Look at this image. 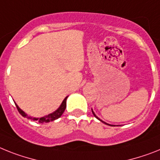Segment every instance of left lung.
<instances>
[{"instance_id":"8db88e82","label":"left lung","mask_w":160,"mask_h":160,"mask_svg":"<svg viewBox=\"0 0 160 160\" xmlns=\"http://www.w3.org/2000/svg\"><path fill=\"white\" fill-rule=\"evenodd\" d=\"M92 114H93V115H94L95 117H96L97 119H99V120H100L101 122H102V123H105V124H107V125H110V126H115V125H111V124H109V123H106V122L102 121V119H99V118L98 117V116H97L96 115H95V113H94V112H93V111H92Z\"/></svg>"}]
</instances>
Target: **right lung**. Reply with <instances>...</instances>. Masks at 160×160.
<instances>
[{
	"label": "right lung",
	"instance_id": "1",
	"mask_svg": "<svg viewBox=\"0 0 160 160\" xmlns=\"http://www.w3.org/2000/svg\"><path fill=\"white\" fill-rule=\"evenodd\" d=\"M68 98V96L66 97L65 98H64V100L62 101V104L60 105V107H58L56 111H53V113H50L49 114V115H45V116H43V117H41V118H36V117H32V116H29V115H27V114L25 113L22 110L20 109L19 107H18L15 102L14 103H15V106L16 107H17V109H18V112H19V113L21 114L23 117L28 118V119H32V120H33V121H37L40 123H49V122L53 121V120H55V119H57L59 117H61V115L63 114L64 111H65L66 109V107H67V98Z\"/></svg>",
	"mask_w": 160,
	"mask_h": 160
}]
</instances>
